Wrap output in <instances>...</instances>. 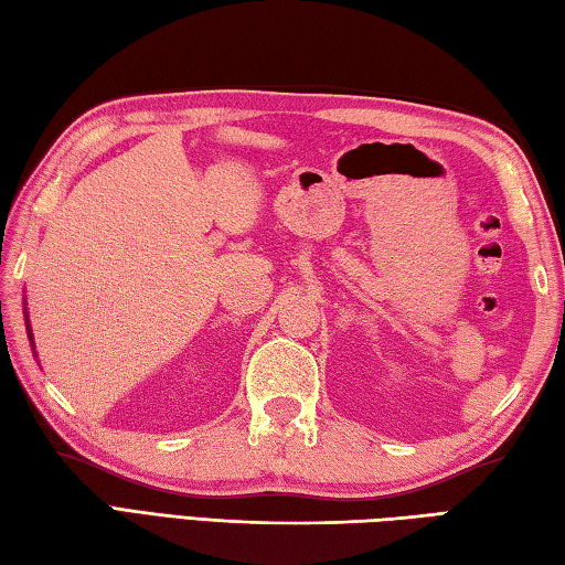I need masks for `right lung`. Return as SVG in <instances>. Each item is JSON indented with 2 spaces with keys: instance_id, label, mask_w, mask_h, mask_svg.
<instances>
[{
  "instance_id": "add662e5",
  "label": "right lung",
  "mask_w": 565,
  "mask_h": 565,
  "mask_svg": "<svg viewBox=\"0 0 565 565\" xmlns=\"http://www.w3.org/2000/svg\"><path fill=\"white\" fill-rule=\"evenodd\" d=\"M29 340H31V328H29Z\"/></svg>"
}]
</instances>
